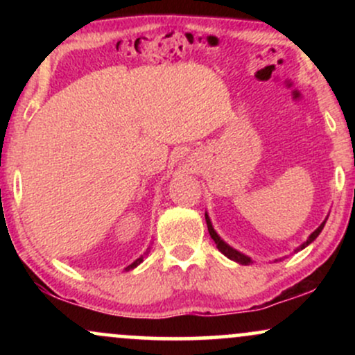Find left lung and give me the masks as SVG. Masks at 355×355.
Wrapping results in <instances>:
<instances>
[{
	"mask_svg": "<svg viewBox=\"0 0 355 355\" xmlns=\"http://www.w3.org/2000/svg\"><path fill=\"white\" fill-rule=\"evenodd\" d=\"M205 222H207V227H209V234H210V237L214 239L215 245H217L218 250L222 252V254L225 255L227 259L234 260V262L240 263V266H250V263H254V260H252L250 257L245 255V254H242V252L235 250V248H234V247H230L229 243L225 242V240H222V239H220V235L217 234V232H215L214 225H211V222H210V217H209V214H207V211H205ZM325 222H327V218H325L324 222H322L320 225L317 227V229L313 230L311 235H309V239L305 240V242L302 243V245H299V247H297L294 252H300V250H302V248H305V247H307V245H311V243L313 242V240H315L317 237H319V234H320V232H322V229H324ZM280 260H282V259H280ZM275 262H277V260H275Z\"/></svg>",
	"mask_w": 355,
	"mask_h": 355,
	"instance_id": "obj_1",
	"label": "left lung"
}]
</instances>
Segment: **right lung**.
Listing matches in <instances>:
<instances>
[{
    "mask_svg": "<svg viewBox=\"0 0 355 355\" xmlns=\"http://www.w3.org/2000/svg\"><path fill=\"white\" fill-rule=\"evenodd\" d=\"M148 252H150V248H148V250H146V252H145V254H144V255H146V254H148ZM144 255H140V257H138V259L135 260V262H133V263H130V266L125 268V272H128V270H133V268H135V267H138V266H140V263H141V262H144Z\"/></svg>",
    "mask_w": 355,
    "mask_h": 355,
    "instance_id": "1",
    "label": "right lung"
}]
</instances>
